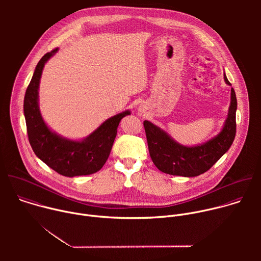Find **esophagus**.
<instances>
[{"mask_svg":"<svg viewBox=\"0 0 261 261\" xmlns=\"http://www.w3.org/2000/svg\"><path fill=\"white\" fill-rule=\"evenodd\" d=\"M139 113H140V114H142V109H141V108H139Z\"/></svg>","mask_w":261,"mask_h":261,"instance_id":"obj_1","label":"esophagus"}]
</instances>
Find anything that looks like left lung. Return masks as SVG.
Instances as JSON below:
<instances>
[{"label": "left lung", "instance_id": "left-lung-1", "mask_svg": "<svg viewBox=\"0 0 261 261\" xmlns=\"http://www.w3.org/2000/svg\"><path fill=\"white\" fill-rule=\"evenodd\" d=\"M224 81L226 85L231 86L225 71ZM237 107L236 92L231 88L228 114L221 131L211 139L194 145H184L160 127L150 121H144L148 152L156 167L164 173L185 177L197 176L207 171L229 150L233 142Z\"/></svg>", "mask_w": 261, "mask_h": 261}]
</instances>
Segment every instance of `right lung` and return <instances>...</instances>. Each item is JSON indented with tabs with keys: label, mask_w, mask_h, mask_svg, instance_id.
Returning a JSON list of instances; mask_svg holds the SVG:
<instances>
[{
	"label": "right lung",
	"mask_w": 261,
	"mask_h": 261,
	"mask_svg": "<svg viewBox=\"0 0 261 261\" xmlns=\"http://www.w3.org/2000/svg\"><path fill=\"white\" fill-rule=\"evenodd\" d=\"M59 48L44 55L37 64L25 91L23 114L28 136L34 153L47 166L64 176L88 175L105 164L117 136L121 120L131 111L108 118L91 134L82 139H70L54 131L44 121L39 107V86L43 68Z\"/></svg>",
	"instance_id": "add662e5"
}]
</instances>
